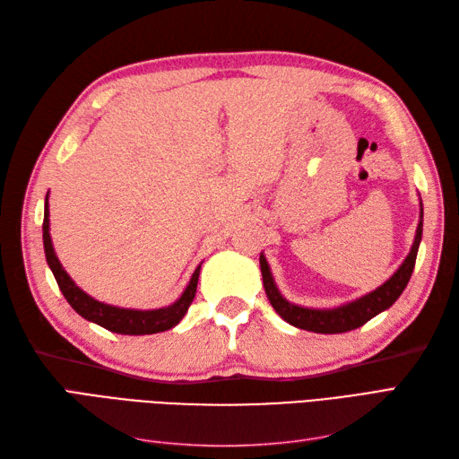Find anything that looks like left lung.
I'll return each instance as SVG.
<instances>
[{"instance_id": "obj_1", "label": "left lung", "mask_w": 459, "mask_h": 459, "mask_svg": "<svg viewBox=\"0 0 459 459\" xmlns=\"http://www.w3.org/2000/svg\"><path fill=\"white\" fill-rule=\"evenodd\" d=\"M421 233H423V208H421V220L418 226V233H415V241L410 255L406 256L404 264L398 268V272L383 283L379 289H375L373 293L358 299L351 304H344L341 308L335 310H312V308H302L295 307V304L287 302L280 290H277L270 266L266 258L260 255V270H262V281L264 289H266V295L270 299V304L275 308V312L280 314L287 324L295 325L299 329H307L314 333H344V331H352L356 327H362L368 324L371 317L381 314L383 310L391 308L396 302V299L402 295V290L406 289L413 266H415V258H418V248L421 241Z\"/></svg>"}]
</instances>
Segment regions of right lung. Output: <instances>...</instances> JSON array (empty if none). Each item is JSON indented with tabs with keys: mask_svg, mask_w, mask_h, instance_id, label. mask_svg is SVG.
I'll use <instances>...</instances> for the list:
<instances>
[{
	"mask_svg": "<svg viewBox=\"0 0 459 459\" xmlns=\"http://www.w3.org/2000/svg\"><path fill=\"white\" fill-rule=\"evenodd\" d=\"M41 230H44V248H46L48 264L55 275V280H57V285L61 289V293L65 295L66 302L71 304L82 317H86L90 322L101 325L108 331L120 333V335H151V333L172 329L174 325L179 324V319L186 316L193 299H195L201 266L195 270V273H193L187 289L184 290V295L169 308L142 312V310H124L117 307H108V304H103V302H97L91 297H88L84 290L74 285V281L63 270L57 256H55L51 238H49L48 201H46V212H44V226H41Z\"/></svg>",
	"mask_w": 459,
	"mask_h": 459,
	"instance_id": "1",
	"label": "right lung"
}]
</instances>
